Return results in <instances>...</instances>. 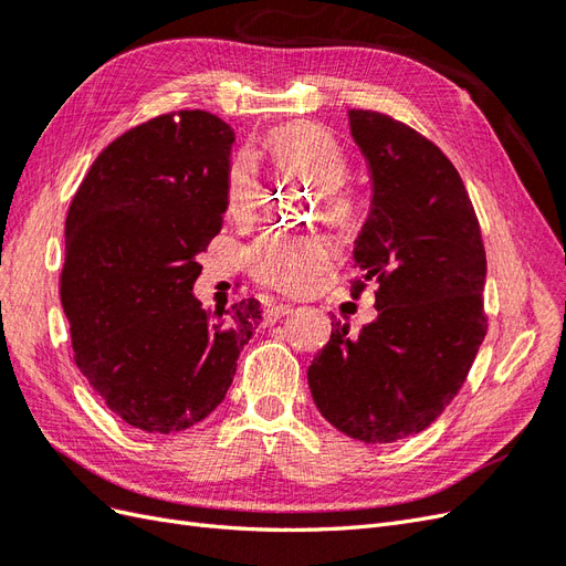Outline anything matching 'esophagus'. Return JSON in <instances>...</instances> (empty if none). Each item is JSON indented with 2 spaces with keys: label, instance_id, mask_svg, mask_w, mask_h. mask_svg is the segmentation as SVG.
Listing matches in <instances>:
<instances>
[{
  "label": "esophagus",
  "instance_id": "obj_1",
  "mask_svg": "<svg viewBox=\"0 0 566 566\" xmlns=\"http://www.w3.org/2000/svg\"><path fill=\"white\" fill-rule=\"evenodd\" d=\"M293 312H295L293 304H271V306H266V310H264V321L266 323H276L279 318L293 314Z\"/></svg>",
  "mask_w": 566,
  "mask_h": 566
}]
</instances>
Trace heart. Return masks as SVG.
Returning <instances> with one entry per match:
<instances>
[{"mask_svg":"<svg viewBox=\"0 0 566 566\" xmlns=\"http://www.w3.org/2000/svg\"><path fill=\"white\" fill-rule=\"evenodd\" d=\"M271 163L316 191L318 217L325 224L349 229L356 224L361 205L345 186L349 160L331 129L316 123H290L276 127L264 142ZM260 175L248 156H235L227 169L224 205L231 219H252L260 205ZM335 262L333 245L314 233H266L250 252L254 279L283 295H306L321 273Z\"/></svg>","mask_w":566,"mask_h":566,"instance_id":"1","label":"heart"}]
</instances>
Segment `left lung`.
<instances>
[{
    "instance_id": "obj_1",
    "label": "left lung",
    "mask_w": 566,
    "mask_h": 566,
    "mask_svg": "<svg viewBox=\"0 0 566 566\" xmlns=\"http://www.w3.org/2000/svg\"><path fill=\"white\" fill-rule=\"evenodd\" d=\"M373 202L352 281L375 290L378 318L333 333L306 370L316 408L339 432L391 443L430 427L465 382L489 321L486 252L453 163L420 132L378 111H349Z\"/></svg>"
}]
</instances>
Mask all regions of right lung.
Masks as SVG:
<instances>
[{"mask_svg": "<svg viewBox=\"0 0 566 566\" xmlns=\"http://www.w3.org/2000/svg\"><path fill=\"white\" fill-rule=\"evenodd\" d=\"M233 129L177 111L117 136L65 217L61 304L75 366L119 420L172 434L224 401L262 321L254 297L212 316L193 297L221 231Z\"/></svg>", "mask_w": 566, "mask_h": 566, "instance_id": "right-lung-1", "label": "right lung"}]
</instances>
